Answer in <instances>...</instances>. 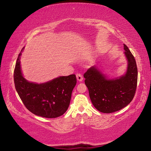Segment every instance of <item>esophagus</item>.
<instances>
[{
  "label": "esophagus",
  "instance_id": "esophagus-1",
  "mask_svg": "<svg viewBox=\"0 0 151 151\" xmlns=\"http://www.w3.org/2000/svg\"><path fill=\"white\" fill-rule=\"evenodd\" d=\"M76 78H77V80L78 81H83V76H82V75L81 73H77L76 74Z\"/></svg>",
  "mask_w": 151,
  "mask_h": 151
}]
</instances>
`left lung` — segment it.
I'll list each match as a JSON object with an SVG mask.
<instances>
[{
  "label": "left lung",
  "mask_w": 151,
  "mask_h": 151,
  "mask_svg": "<svg viewBox=\"0 0 151 151\" xmlns=\"http://www.w3.org/2000/svg\"><path fill=\"white\" fill-rule=\"evenodd\" d=\"M124 49L128 60L124 75L109 79L96 66L88 68L84 74L92 103L103 113H111L123 109L134 96L138 78L136 60L126 45H124Z\"/></svg>",
  "instance_id": "obj_1"
}]
</instances>
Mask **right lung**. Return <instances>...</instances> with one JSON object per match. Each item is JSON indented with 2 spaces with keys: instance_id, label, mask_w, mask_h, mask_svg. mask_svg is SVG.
<instances>
[{
  "instance_id": "1",
  "label": "right lung",
  "mask_w": 151,
  "mask_h": 151,
  "mask_svg": "<svg viewBox=\"0 0 151 151\" xmlns=\"http://www.w3.org/2000/svg\"><path fill=\"white\" fill-rule=\"evenodd\" d=\"M19 53L14 70L16 91L26 108L32 113L45 118H57L69 106L71 94L76 84L75 75L60 76L47 83L36 84L22 76Z\"/></svg>"
}]
</instances>
